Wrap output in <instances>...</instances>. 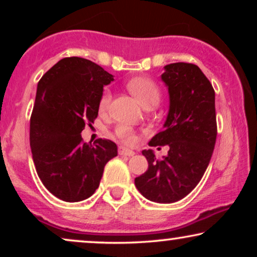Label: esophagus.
Wrapping results in <instances>:
<instances>
[{
  "label": "esophagus",
  "instance_id": "1",
  "mask_svg": "<svg viewBox=\"0 0 257 257\" xmlns=\"http://www.w3.org/2000/svg\"><path fill=\"white\" fill-rule=\"evenodd\" d=\"M119 154H120V156H125V157H133L135 156V152L131 150L125 149V147H120V149H119Z\"/></svg>",
  "mask_w": 257,
  "mask_h": 257
}]
</instances>
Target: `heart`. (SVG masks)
<instances>
[{
  "label": "heart",
  "mask_w": 257,
  "mask_h": 257,
  "mask_svg": "<svg viewBox=\"0 0 257 257\" xmlns=\"http://www.w3.org/2000/svg\"><path fill=\"white\" fill-rule=\"evenodd\" d=\"M127 89L133 96H135L143 106H154L159 103L160 99V90L156 83L152 79L145 78V77H136L128 80ZM111 101V92L110 90H104L101 93L99 100V111L104 112L107 110L108 105ZM115 136L118 137L121 142H124L126 145H133L136 143L137 137L135 132L132 131L128 126L119 125L115 128Z\"/></svg>",
  "instance_id": "b5f03b06"
}]
</instances>
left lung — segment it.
Instances as JSON below:
<instances>
[{
    "label": "left lung",
    "instance_id": "8db88e82",
    "mask_svg": "<svg viewBox=\"0 0 257 257\" xmlns=\"http://www.w3.org/2000/svg\"><path fill=\"white\" fill-rule=\"evenodd\" d=\"M164 69L170 110L163 131L149 145H168L170 151L158 160L152 150H144L149 170L135 184L151 201L172 203L195 188L209 165L217 135L215 92L198 65L180 62Z\"/></svg>",
    "mask_w": 257,
    "mask_h": 257
}]
</instances>
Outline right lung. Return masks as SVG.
<instances>
[{"instance_id":"right-lung-1","label":"right lung","mask_w":257,"mask_h":257,"mask_svg":"<svg viewBox=\"0 0 257 257\" xmlns=\"http://www.w3.org/2000/svg\"><path fill=\"white\" fill-rule=\"evenodd\" d=\"M112 80L113 76L96 63L66 57L38 82L30 118L31 153L45 188L63 201L90 198L105 165L117 157L113 142L86 144L80 135L97 118L103 87Z\"/></svg>"}]
</instances>
